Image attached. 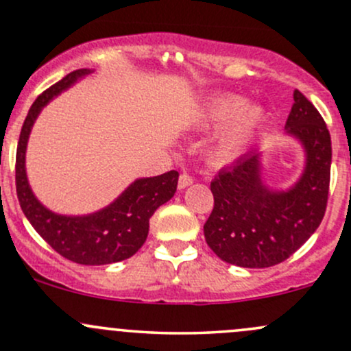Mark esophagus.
Instances as JSON below:
<instances>
[{
  "label": "esophagus",
  "mask_w": 351,
  "mask_h": 351,
  "mask_svg": "<svg viewBox=\"0 0 351 351\" xmlns=\"http://www.w3.org/2000/svg\"><path fill=\"white\" fill-rule=\"evenodd\" d=\"M191 183H193V176L188 175V173H182V175H180V180H178L180 190H184V188L190 186Z\"/></svg>",
  "instance_id": "1"
}]
</instances>
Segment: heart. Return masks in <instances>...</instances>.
<instances>
[{"instance_id": "heart-1", "label": "heart", "mask_w": 351, "mask_h": 351, "mask_svg": "<svg viewBox=\"0 0 351 351\" xmlns=\"http://www.w3.org/2000/svg\"><path fill=\"white\" fill-rule=\"evenodd\" d=\"M243 105V99L233 95H219L211 98L203 111L205 126H226L219 133L211 155L217 161H228L237 156L255 136L263 125L265 111L256 105Z\"/></svg>"}]
</instances>
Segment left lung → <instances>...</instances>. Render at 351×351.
I'll return each mask as SVG.
<instances>
[{"label": "left lung", "instance_id": "left-lung-1", "mask_svg": "<svg viewBox=\"0 0 351 351\" xmlns=\"http://www.w3.org/2000/svg\"><path fill=\"white\" fill-rule=\"evenodd\" d=\"M288 134L305 148V171L288 191H271L260 176V153L250 152L211 182L215 206L203 232L226 263L268 268L290 258L325 217L332 167V138L322 114L295 90Z\"/></svg>", "mask_w": 351, "mask_h": 351}]
</instances>
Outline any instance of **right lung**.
<instances>
[{"instance_id": "add662e5", "label": "right lung", "mask_w": 351, "mask_h": 351, "mask_svg": "<svg viewBox=\"0 0 351 351\" xmlns=\"http://www.w3.org/2000/svg\"><path fill=\"white\" fill-rule=\"evenodd\" d=\"M90 69H76L43 91L29 108L23 123L16 148V195L23 213L38 234L61 256L80 265H108L133 256L148 237L149 218L173 198L178 171L153 178H140L130 184L110 206L86 217H63L45 208L33 195L25 169L26 143L40 111L61 91L71 86Z\"/></svg>"}]
</instances>
